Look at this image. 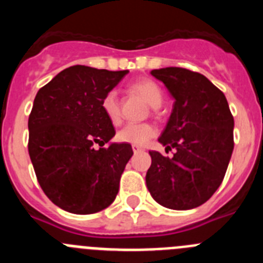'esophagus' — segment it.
I'll return each instance as SVG.
<instances>
[{
    "instance_id": "esophagus-1",
    "label": "esophagus",
    "mask_w": 263,
    "mask_h": 263,
    "mask_svg": "<svg viewBox=\"0 0 263 263\" xmlns=\"http://www.w3.org/2000/svg\"><path fill=\"white\" fill-rule=\"evenodd\" d=\"M132 148H133L134 153H139V152H142V150H143V148L141 147V146H137V145L132 146Z\"/></svg>"
}]
</instances>
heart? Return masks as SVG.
<instances>
[{
	"label": "heart",
	"instance_id": "b5f03b06",
	"mask_svg": "<svg viewBox=\"0 0 263 263\" xmlns=\"http://www.w3.org/2000/svg\"><path fill=\"white\" fill-rule=\"evenodd\" d=\"M132 89L142 96L153 108H159L163 103V92L155 81L150 79L136 81L132 85ZM101 109L104 115L106 116L110 124L118 125L121 122V109L118 95L116 90H108L101 100ZM157 129L148 122H141V124H129L120 129L116 134L118 142L129 143V145L143 146L157 136Z\"/></svg>",
	"mask_w": 263,
	"mask_h": 263
}]
</instances>
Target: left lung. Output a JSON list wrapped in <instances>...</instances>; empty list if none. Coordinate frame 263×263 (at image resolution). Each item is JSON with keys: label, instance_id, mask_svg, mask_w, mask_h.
<instances>
[{"label": "left lung", "instance_id": "8db88e82", "mask_svg": "<svg viewBox=\"0 0 263 263\" xmlns=\"http://www.w3.org/2000/svg\"><path fill=\"white\" fill-rule=\"evenodd\" d=\"M174 97L173 113L159 137L173 158L148 152L146 185L170 210H192L216 192L233 153L234 120L224 93L199 72L167 67L153 69Z\"/></svg>", "mask_w": 263, "mask_h": 263}]
</instances>
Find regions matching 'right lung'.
<instances>
[{
    "label": "right lung",
    "instance_id": "obj_1",
    "mask_svg": "<svg viewBox=\"0 0 263 263\" xmlns=\"http://www.w3.org/2000/svg\"><path fill=\"white\" fill-rule=\"evenodd\" d=\"M127 72L72 66L36 93L29 116L30 159L46 196L67 212H100L117 196L133 150L129 143L104 147L116 130L101 100Z\"/></svg>",
    "mask_w": 263,
    "mask_h": 263
}]
</instances>
